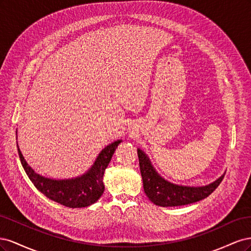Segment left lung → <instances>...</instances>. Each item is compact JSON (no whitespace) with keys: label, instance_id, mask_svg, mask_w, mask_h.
<instances>
[{"label":"left lung","instance_id":"1","mask_svg":"<svg viewBox=\"0 0 251 251\" xmlns=\"http://www.w3.org/2000/svg\"><path fill=\"white\" fill-rule=\"evenodd\" d=\"M137 154L144 193L158 206H181V205L198 202L214 192L224 178V176H221L211 184L202 187L175 185L159 176L142 151L138 150Z\"/></svg>","mask_w":251,"mask_h":251}]
</instances>
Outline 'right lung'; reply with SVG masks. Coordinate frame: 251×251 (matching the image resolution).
<instances>
[{
  "label": "right lung",
  "mask_w": 251,
  "mask_h": 251,
  "mask_svg": "<svg viewBox=\"0 0 251 251\" xmlns=\"http://www.w3.org/2000/svg\"><path fill=\"white\" fill-rule=\"evenodd\" d=\"M119 143L120 140L104 148L94 165L87 174L71 180H51L40 176L27 164L19 148L18 151L21 163L27 176L41 193L50 200L62 204L64 206L78 208L89 206L100 198L104 191L102 182L103 173Z\"/></svg>",
  "instance_id": "right-lung-1"
}]
</instances>
